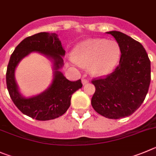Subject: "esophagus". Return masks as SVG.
<instances>
[{
	"mask_svg": "<svg viewBox=\"0 0 156 156\" xmlns=\"http://www.w3.org/2000/svg\"><path fill=\"white\" fill-rule=\"evenodd\" d=\"M82 83L83 84H87L89 83V80L87 79H86V78H82Z\"/></svg>",
	"mask_w": 156,
	"mask_h": 156,
	"instance_id": "obj_1",
	"label": "esophagus"
}]
</instances>
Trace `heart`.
<instances>
[{
  "mask_svg": "<svg viewBox=\"0 0 156 156\" xmlns=\"http://www.w3.org/2000/svg\"><path fill=\"white\" fill-rule=\"evenodd\" d=\"M73 56L79 65L90 66L91 74L104 76L111 73L119 62L121 48L114 40L90 38L78 44Z\"/></svg>",
  "mask_w": 156,
  "mask_h": 156,
  "instance_id": "b5f03b06",
  "label": "heart"
}]
</instances>
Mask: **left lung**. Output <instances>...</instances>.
<instances>
[{
	"label": "left lung",
	"mask_w": 156,
	"mask_h": 156,
	"mask_svg": "<svg viewBox=\"0 0 156 156\" xmlns=\"http://www.w3.org/2000/svg\"><path fill=\"white\" fill-rule=\"evenodd\" d=\"M121 48L119 65L104 78L92 80L96 90L91 104L98 114L110 119L128 117L143 103L151 81V62L140 42L121 31L106 32Z\"/></svg>",
	"instance_id": "obj_1"
}]
</instances>
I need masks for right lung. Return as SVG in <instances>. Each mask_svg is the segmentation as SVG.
<instances>
[{
    "mask_svg": "<svg viewBox=\"0 0 156 156\" xmlns=\"http://www.w3.org/2000/svg\"><path fill=\"white\" fill-rule=\"evenodd\" d=\"M32 51L44 54L54 62V80L42 94L31 98L23 97L14 78L16 66ZM65 50L55 33L40 32L22 40L11 54L6 73L7 88L15 106L24 114L38 121L55 119L65 114L70 106L72 94L82 87L80 80L69 81L59 71L63 66Z\"/></svg>",
    "mask_w": 156,
    "mask_h": 156,
    "instance_id": "right-lung-1",
    "label": "right lung"
}]
</instances>
